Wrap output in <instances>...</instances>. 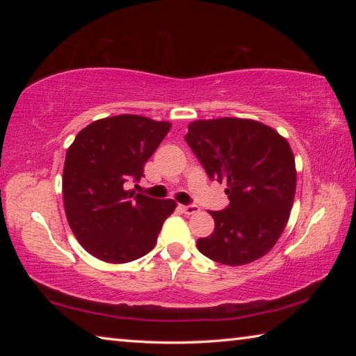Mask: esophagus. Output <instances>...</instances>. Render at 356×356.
<instances>
[{"instance_id":"esophagus-1","label":"esophagus","mask_w":356,"mask_h":356,"mask_svg":"<svg viewBox=\"0 0 356 356\" xmlns=\"http://www.w3.org/2000/svg\"><path fill=\"white\" fill-rule=\"evenodd\" d=\"M182 210L186 215H193V213L200 212V207L195 206V204H188V206H182Z\"/></svg>"}]
</instances>
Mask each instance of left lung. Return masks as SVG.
Here are the masks:
<instances>
[{
	"mask_svg": "<svg viewBox=\"0 0 356 356\" xmlns=\"http://www.w3.org/2000/svg\"><path fill=\"white\" fill-rule=\"evenodd\" d=\"M185 141L207 176L226 182L229 206L210 215L215 231L197 250L215 262L245 265L273 248L287 225L297 171L286 138L252 119L195 120Z\"/></svg>",
	"mask_w": 356,
	"mask_h": 356,
	"instance_id": "8db88e82",
	"label": "left lung"
}]
</instances>
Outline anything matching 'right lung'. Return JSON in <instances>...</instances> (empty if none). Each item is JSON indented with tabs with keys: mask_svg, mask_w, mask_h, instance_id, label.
<instances>
[{
	"mask_svg": "<svg viewBox=\"0 0 356 356\" xmlns=\"http://www.w3.org/2000/svg\"><path fill=\"white\" fill-rule=\"evenodd\" d=\"M170 129L166 120L120 114L94 120L75 136L65 154L64 210L72 232L89 254L125 264L152 251L176 202L149 197L125 185L144 177V165Z\"/></svg>",
	"mask_w": 356,
	"mask_h": 356,
	"instance_id": "add662e5",
	"label": "right lung"
}]
</instances>
